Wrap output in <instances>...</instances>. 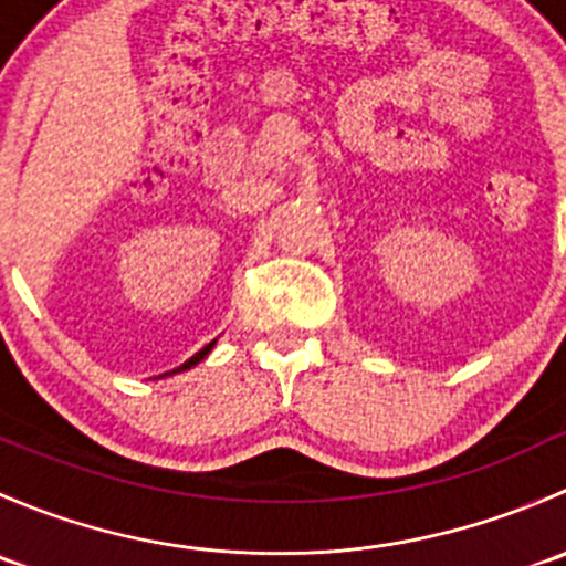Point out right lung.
<instances>
[{
	"label": "right lung",
	"mask_w": 566,
	"mask_h": 566,
	"mask_svg": "<svg viewBox=\"0 0 566 566\" xmlns=\"http://www.w3.org/2000/svg\"><path fill=\"white\" fill-rule=\"evenodd\" d=\"M213 345H216V339H213V342H210V345H205V347H202V350H199V353H193V356H191V358H188V361H186V364H180V367H177V369H172V373H167V375H175V373H186V369L197 367V364H199V361H202V358H208V353H210V350H213ZM161 378H164V375H161Z\"/></svg>",
	"instance_id": "right-lung-1"
}]
</instances>
